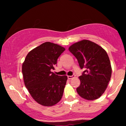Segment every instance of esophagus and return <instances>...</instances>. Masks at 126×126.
Here are the masks:
<instances>
[{
  "instance_id": "esophagus-1",
  "label": "esophagus",
  "mask_w": 126,
  "mask_h": 126,
  "mask_svg": "<svg viewBox=\"0 0 126 126\" xmlns=\"http://www.w3.org/2000/svg\"><path fill=\"white\" fill-rule=\"evenodd\" d=\"M75 77V75H72V76H68V79H73V78H74V77Z\"/></svg>"
}]
</instances>
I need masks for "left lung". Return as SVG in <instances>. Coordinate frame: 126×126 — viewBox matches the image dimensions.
<instances>
[{"label": "left lung", "mask_w": 126, "mask_h": 126, "mask_svg": "<svg viewBox=\"0 0 126 126\" xmlns=\"http://www.w3.org/2000/svg\"><path fill=\"white\" fill-rule=\"evenodd\" d=\"M69 50L77 58L80 68L85 69L79 77L78 94L84 99L93 100L102 95L111 77L110 58L105 50L95 43L82 40L71 45Z\"/></svg>", "instance_id": "obj_1"}]
</instances>
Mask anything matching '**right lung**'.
<instances>
[{"label":"right lung","mask_w":126,"mask_h":126,"mask_svg":"<svg viewBox=\"0 0 126 126\" xmlns=\"http://www.w3.org/2000/svg\"><path fill=\"white\" fill-rule=\"evenodd\" d=\"M65 50L58 45L45 42L31 50L22 65L26 87L32 97L44 106H54L63 95L68 77L51 70Z\"/></svg>","instance_id":"add662e5"}]
</instances>
